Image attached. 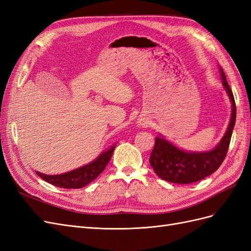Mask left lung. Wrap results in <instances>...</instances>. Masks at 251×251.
Instances as JSON below:
<instances>
[{
    "label": "left lung",
    "instance_id": "obj_1",
    "mask_svg": "<svg viewBox=\"0 0 251 251\" xmlns=\"http://www.w3.org/2000/svg\"><path fill=\"white\" fill-rule=\"evenodd\" d=\"M219 69L222 85L231 102L230 121L225 134L214 149L202 151L182 150L162 135L158 136L155 139V147L151 153L150 163L159 178L172 183L189 184L206 178L222 164L230 143L237 109L225 73L221 67H219Z\"/></svg>",
    "mask_w": 251,
    "mask_h": 251
}]
</instances>
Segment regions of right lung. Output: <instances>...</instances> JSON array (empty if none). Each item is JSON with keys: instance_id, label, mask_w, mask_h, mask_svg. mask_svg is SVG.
<instances>
[{"instance_id": "obj_1", "label": "right lung", "mask_w": 251, "mask_h": 251, "mask_svg": "<svg viewBox=\"0 0 251 251\" xmlns=\"http://www.w3.org/2000/svg\"><path fill=\"white\" fill-rule=\"evenodd\" d=\"M116 144L105 150L95 160L73 171L59 175H46L35 171L36 175L48 183L63 188H81L95 180L103 172L113 155Z\"/></svg>"}]
</instances>
